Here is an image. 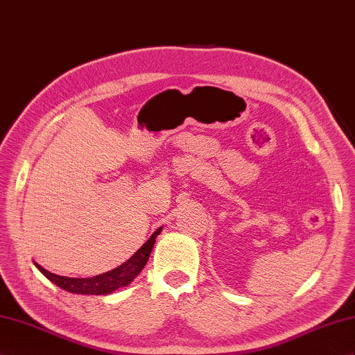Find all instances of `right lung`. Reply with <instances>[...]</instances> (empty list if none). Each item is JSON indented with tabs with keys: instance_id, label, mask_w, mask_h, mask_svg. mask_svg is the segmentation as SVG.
Wrapping results in <instances>:
<instances>
[{
	"instance_id": "add662e5",
	"label": "right lung",
	"mask_w": 355,
	"mask_h": 355,
	"mask_svg": "<svg viewBox=\"0 0 355 355\" xmlns=\"http://www.w3.org/2000/svg\"><path fill=\"white\" fill-rule=\"evenodd\" d=\"M161 230L162 228L159 227L157 232L148 239L146 243H143V246L140 249H137V252L132 254L130 260L118 266L116 269L97 275L94 277L60 276V275L47 272L40 264H37V263H34V264L37 269L47 277V279L69 293L89 294V295L110 294L113 291H116L118 288H121V286H127L128 284H131L134 277H136L143 270V267L146 266V263L149 260V255L152 252V248H154L155 239L161 233Z\"/></svg>"
}]
</instances>
